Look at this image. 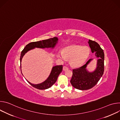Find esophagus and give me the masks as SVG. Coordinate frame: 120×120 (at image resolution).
<instances>
[{
	"instance_id": "1",
	"label": "esophagus",
	"mask_w": 120,
	"mask_h": 120,
	"mask_svg": "<svg viewBox=\"0 0 120 120\" xmlns=\"http://www.w3.org/2000/svg\"><path fill=\"white\" fill-rule=\"evenodd\" d=\"M63 69L64 71H66V70H67L68 69V68L67 66H64L63 67Z\"/></svg>"
}]
</instances>
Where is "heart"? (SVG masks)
I'll use <instances>...</instances> for the list:
<instances>
[{
    "instance_id": "b5f03b06",
    "label": "heart",
    "mask_w": 120,
    "mask_h": 120,
    "mask_svg": "<svg viewBox=\"0 0 120 120\" xmlns=\"http://www.w3.org/2000/svg\"><path fill=\"white\" fill-rule=\"evenodd\" d=\"M90 54V50L87 46L73 45L66 47L63 51L59 50L57 57L63 60L70 59L69 63L73 67H79L86 61Z\"/></svg>"
}]
</instances>
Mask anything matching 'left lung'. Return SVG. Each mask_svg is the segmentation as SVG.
<instances>
[{
    "instance_id": "obj_1",
    "label": "left lung",
    "mask_w": 120,
    "mask_h": 120,
    "mask_svg": "<svg viewBox=\"0 0 120 120\" xmlns=\"http://www.w3.org/2000/svg\"><path fill=\"white\" fill-rule=\"evenodd\" d=\"M88 43L92 52L95 53V56L98 58L95 69L89 72L87 69V66L93 60L89 59L86 64L73 70V75L70 81L72 86L77 89L85 90L92 88L96 84L102 76L104 72L105 55L104 51L96 42L89 40Z\"/></svg>"
}]
</instances>
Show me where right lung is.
<instances>
[{
    "mask_svg": "<svg viewBox=\"0 0 120 120\" xmlns=\"http://www.w3.org/2000/svg\"><path fill=\"white\" fill-rule=\"evenodd\" d=\"M58 38L56 37H54L46 40H44L42 41H39L37 42H31L27 44L26 47L22 50L20 56V68L21 71V61L23 57L26 53L28 51L33 49L35 48H52L54 49L56 44L58 43ZM63 70L62 65H56L53 67L52 70L48 77V78L43 82L38 84H33L29 82L26 80L27 82L30 83L32 86L39 90H44L50 88L51 86L56 82L57 81L58 76L62 72ZM22 74V73L21 72ZM23 75V74H22Z\"/></svg>",
    "mask_w": 120,
    "mask_h": 120,
    "instance_id": "obj_1",
    "label": "right lung"
}]
</instances>
